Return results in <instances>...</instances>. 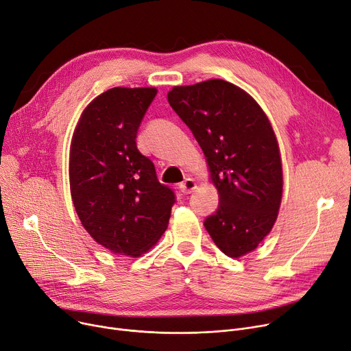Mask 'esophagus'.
I'll return each instance as SVG.
<instances>
[{
  "label": "esophagus",
  "instance_id": "obj_1",
  "mask_svg": "<svg viewBox=\"0 0 351 351\" xmlns=\"http://www.w3.org/2000/svg\"><path fill=\"white\" fill-rule=\"evenodd\" d=\"M179 189H180V192L184 193V195L192 193V192L196 189V180L192 179V178L184 179V180L179 184Z\"/></svg>",
  "mask_w": 351,
  "mask_h": 351
}]
</instances>
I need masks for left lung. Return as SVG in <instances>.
I'll list each match as a JSON object with an SVG mask.
<instances>
[{
	"label": "left lung",
	"mask_w": 351,
	"mask_h": 351,
	"mask_svg": "<svg viewBox=\"0 0 351 351\" xmlns=\"http://www.w3.org/2000/svg\"><path fill=\"white\" fill-rule=\"evenodd\" d=\"M168 101L207 159L219 207L204 220L231 258L255 250L271 231L282 197V165L267 115L232 83L213 79L176 86Z\"/></svg>",
	"instance_id": "1"
}]
</instances>
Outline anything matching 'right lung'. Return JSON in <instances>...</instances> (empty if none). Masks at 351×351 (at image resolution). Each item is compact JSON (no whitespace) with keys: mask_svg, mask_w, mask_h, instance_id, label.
I'll use <instances>...</instances> for the list:
<instances>
[{"mask_svg":"<svg viewBox=\"0 0 351 351\" xmlns=\"http://www.w3.org/2000/svg\"><path fill=\"white\" fill-rule=\"evenodd\" d=\"M156 88L114 87L83 111L70 147V192L88 234L114 254L138 256L165 232L175 192L136 148Z\"/></svg>","mask_w":351,"mask_h":351,"instance_id":"obj_1","label":"right lung"}]
</instances>
